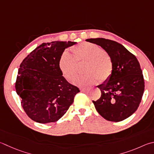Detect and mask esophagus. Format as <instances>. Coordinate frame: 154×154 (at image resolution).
<instances>
[{"label": "esophagus", "instance_id": "obj_1", "mask_svg": "<svg viewBox=\"0 0 154 154\" xmlns=\"http://www.w3.org/2000/svg\"><path fill=\"white\" fill-rule=\"evenodd\" d=\"M80 90H81V91L85 92V91H88V89H87V88H81Z\"/></svg>", "mask_w": 154, "mask_h": 154}]
</instances>
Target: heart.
I'll use <instances>...</instances> for the list:
<instances>
[{
    "mask_svg": "<svg viewBox=\"0 0 154 154\" xmlns=\"http://www.w3.org/2000/svg\"><path fill=\"white\" fill-rule=\"evenodd\" d=\"M72 56L64 52L60 58L58 66L65 79L71 82L77 72V63H86L84 72L86 74L75 78L74 85L87 87L100 82H104L111 77L113 71L112 58L104 50L97 44L85 42L73 46L71 49Z\"/></svg>",
    "mask_w": 154,
    "mask_h": 154,
    "instance_id": "obj_1",
    "label": "heart"
}]
</instances>
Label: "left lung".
Masks as SVG:
<instances>
[{"label":"left lung","instance_id":"obj_1","mask_svg":"<svg viewBox=\"0 0 154 154\" xmlns=\"http://www.w3.org/2000/svg\"><path fill=\"white\" fill-rule=\"evenodd\" d=\"M86 41L101 46L113 63L110 79L97 86L102 95L99 100L93 101L95 108L107 121H123L137 110L144 92L143 75L139 61L115 41L100 38Z\"/></svg>","mask_w":154,"mask_h":154}]
</instances>
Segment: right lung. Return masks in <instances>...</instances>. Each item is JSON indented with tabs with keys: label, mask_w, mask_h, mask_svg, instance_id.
Instances as JSON below:
<instances>
[{
	"label": "right lung",
	"mask_w": 154,
	"mask_h": 154,
	"mask_svg": "<svg viewBox=\"0 0 154 154\" xmlns=\"http://www.w3.org/2000/svg\"><path fill=\"white\" fill-rule=\"evenodd\" d=\"M76 44L70 41L43 43L21 63L16 92L23 110L35 122L46 124L58 121L80 91L64 78L58 66L65 50Z\"/></svg>",
	"instance_id": "1"
}]
</instances>
